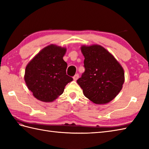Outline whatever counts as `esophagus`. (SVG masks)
<instances>
[{"label":"esophagus","mask_w":149,"mask_h":149,"mask_svg":"<svg viewBox=\"0 0 149 149\" xmlns=\"http://www.w3.org/2000/svg\"><path fill=\"white\" fill-rule=\"evenodd\" d=\"M79 77V74H75L74 77H73V79H74V81H76L78 79Z\"/></svg>","instance_id":"1"}]
</instances>
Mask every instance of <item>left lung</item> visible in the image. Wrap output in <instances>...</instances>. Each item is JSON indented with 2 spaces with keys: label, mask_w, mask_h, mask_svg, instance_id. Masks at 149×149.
Here are the masks:
<instances>
[{
  "label": "left lung",
  "mask_w": 149,
  "mask_h": 149,
  "mask_svg": "<svg viewBox=\"0 0 149 149\" xmlns=\"http://www.w3.org/2000/svg\"><path fill=\"white\" fill-rule=\"evenodd\" d=\"M85 71L77 81L83 94L95 104H107L115 99L124 83L122 66L99 45L81 47Z\"/></svg>",
  "instance_id": "8db88e82"
}]
</instances>
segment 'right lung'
I'll return each mask as SVG.
<instances>
[{"instance_id": "add662e5", "label": "right lung", "mask_w": 149, "mask_h": 149, "mask_svg": "<svg viewBox=\"0 0 149 149\" xmlns=\"http://www.w3.org/2000/svg\"><path fill=\"white\" fill-rule=\"evenodd\" d=\"M66 51V48L52 44L43 49L27 64L24 80L38 100L52 102L73 81L66 73L67 63L63 59Z\"/></svg>"}]
</instances>
